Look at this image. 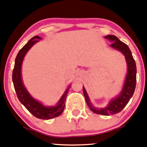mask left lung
Here are the masks:
<instances>
[{
	"label": "left lung",
	"mask_w": 147,
	"mask_h": 147,
	"mask_svg": "<svg viewBox=\"0 0 147 147\" xmlns=\"http://www.w3.org/2000/svg\"><path fill=\"white\" fill-rule=\"evenodd\" d=\"M104 38L112 42L110 45L111 48L121 52L125 57L126 64H127V73L122 89L119 95L109 101V104L106 107L101 108V109L95 107L92 105L86 90L84 86L83 92L87 105L92 112L103 115H111L120 112L129 103L130 99L132 97L136 89L137 69L132 53L127 45L119 40V38L114 35H107L104 36Z\"/></svg>",
	"instance_id": "obj_1"
}]
</instances>
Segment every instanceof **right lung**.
Here are the masks:
<instances>
[{
  "mask_svg": "<svg viewBox=\"0 0 147 147\" xmlns=\"http://www.w3.org/2000/svg\"><path fill=\"white\" fill-rule=\"evenodd\" d=\"M41 39V37L35 36L32 37L24 46L18 52L17 56L15 59L14 68L12 72V81L14 84L15 91L17 95L18 99L23 106L33 115L34 117L38 119H50L60 115L63 113L65 108V102L66 99L68 91L70 86L68 87L66 90L61 97L57 105L52 106H44L41 102L37 101L29 93L27 88L23 84L21 76V66L23 61L28 50L33 46L35 43Z\"/></svg>",
  "mask_w": 147,
  "mask_h": 147,
  "instance_id": "right-lung-1",
  "label": "right lung"
}]
</instances>
